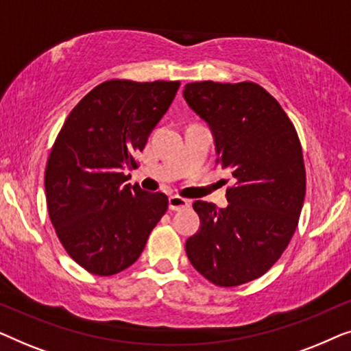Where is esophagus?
Returning a JSON list of instances; mask_svg holds the SVG:
<instances>
[{
  "label": "esophagus",
  "mask_w": 351,
  "mask_h": 351,
  "mask_svg": "<svg viewBox=\"0 0 351 351\" xmlns=\"http://www.w3.org/2000/svg\"><path fill=\"white\" fill-rule=\"evenodd\" d=\"M189 206H190V201L182 198V196H171V198H169V209L171 210L186 209Z\"/></svg>",
  "instance_id": "esophagus-1"
}]
</instances>
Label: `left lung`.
Returning a JSON list of instances; mask_svg holds the SVG:
<instances>
[{"label": "left lung", "instance_id": "1", "mask_svg": "<svg viewBox=\"0 0 351 351\" xmlns=\"http://www.w3.org/2000/svg\"><path fill=\"white\" fill-rule=\"evenodd\" d=\"M184 97L213 129L215 162L234 179L225 209L195 201L201 228L186 239V256L213 285H244L275 265L299 223L306 189L300 138L278 100L252 81L189 83Z\"/></svg>", "mask_w": 351, "mask_h": 351}]
</instances>
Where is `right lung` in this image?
I'll return each mask as SVG.
<instances>
[{"label":"right lung","instance_id":"1","mask_svg":"<svg viewBox=\"0 0 351 351\" xmlns=\"http://www.w3.org/2000/svg\"><path fill=\"white\" fill-rule=\"evenodd\" d=\"M180 81L108 80L66 117L45 172L47 213L66 254L97 276L126 270L166 214L165 193L129 185L152 129Z\"/></svg>","mask_w":351,"mask_h":351}]
</instances>
